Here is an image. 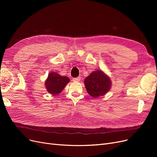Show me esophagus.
<instances>
[{"label": "esophagus", "instance_id": "1", "mask_svg": "<svg viewBox=\"0 0 157 157\" xmlns=\"http://www.w3.org/2000/svg\"><path fill=\"white\" fill-rule=\"evenodd\" d=\"M81 79L80 77H78V78H73L72 81H79Z\"/></svg>", "mask_w": 157, "mask_h": 157}]
</instances>
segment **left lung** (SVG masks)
Listing matches in <instances>:
<instances>
[{
  "label": "left lung",
  "instance_id": "left-lung-1",
  "mask_svg": "<svg viewBox=\"0 0 157 157\" xmlns=\"http://www.w3.org/2000/svg\"><path fill=\"white\" fill-rule=\"evenodd\" d=\"M84 82L88 94L94 98L104 95L109 91L112 85L109 76L101 70L92 72Z\"/></svg>",
  "mask_w": 157,
  "mask_h": 157
}]
</instances>
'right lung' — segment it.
I'll use <instances>...</instances> for the list:
<instances>
[{
	"label": "right lung",
	"instance_id": "obj_1",
	"mask_svg": "<svg viewBox=\"0 0 157 157\" xmlns=\"http://www.w3.org/2000/svg\"><path fill=\"white\" fill-rule=\"evenodd\" d=\"M69 81L70 79L68 77L62 76L56 72H52L48 74L45 81V86L49 94L56 95L62 92Z\"/></svg>",
	"mask_w": 157,
	"mask_h": 157
}]
</instances>
